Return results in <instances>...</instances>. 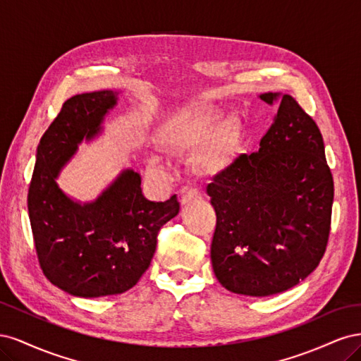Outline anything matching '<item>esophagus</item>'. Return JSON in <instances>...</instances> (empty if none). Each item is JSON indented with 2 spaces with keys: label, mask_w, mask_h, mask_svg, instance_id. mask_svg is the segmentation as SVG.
Masks as SVG:
<instances>
[{
  "label": "esophagus",
  "mask_w": 361,
  "mask_h": 361,
  "mask_svg": "<svg viewBox=\"0 0 361 361\" xmlns=\"http://www.w3.org/2000/svg\"><path fill=\"white\" fill-rule=\"evenodd\" d=\"M199 197V191L195 190L194 187H183L182 188V194H180V203L187 204L191 203L192 200H195Z\"/></svg>",
  "instance_id": "34e87169"
}]
</instances>
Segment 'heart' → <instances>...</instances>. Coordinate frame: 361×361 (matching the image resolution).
Here are the masks:
<instances>
[{
  "label": "heart",
  "instance_id": "b5f03b06",
  "mask_svg": "<svg viewBox=\"0 0 361 361\" xmlns=\"http://www.w3.org/2000/svg\"><path fill=\"white\" fill-rule=\"evenodd\" d=\"M209 118L202 113H195L182 118H174L169 125L166 133V141L171 146H185L191 141L202 137L209 128ZM231 152V143L226 135L216 134L204 140L197 150V162L203 169H216L224 164ZM157 166L158 161H150Z\"/></svg>",
  "mask_w": 361,
  "mask_h": 361
}]
</instances>
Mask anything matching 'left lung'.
<instances>
[{"mask_svg":"<svg viewBox=\"0 0 361 361\" xmlns=\"http://www.w3.org/2000/svg\"><path fill=\"white\" fill-rule=\"evenodd\" d=\"M279 111L255 154L206 185L216 214L215 277L231 292L268 297L307 277L329 243L334 183L321 130L289 94L264 93Z\"/></svg>","mask_w":361,"mask_h":361,"instance_id":"8db88e82","label":"left lung"}]
</instances>
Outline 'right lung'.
Here are the masks:
<instances>
[{
	"mask_svg": "<svg viewBox=\"0 0 361 361\" xmlns=\"http://www.w3.org/2000/svg\"><path fill=\"white\" fill-rule=\"evenodd\" d=\"M117 92L72 96L40 138L28 190V215L39 264L47 279L75 297L117 295L137 285L157 250L159 228L179 212L176 194L150 202L141 178L123 170L99 197L75 202L57 178L85 138L101 133Z\"/></svg>",
	"mask_w": 361,
	"mask_h": 361,
	"instance_id": "add662e5",
	"label": "right lung"
}]
</instances>
